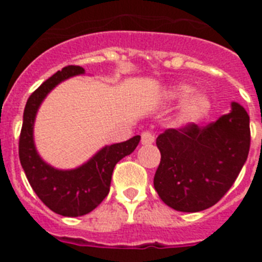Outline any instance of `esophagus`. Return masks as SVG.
Masks as SVG:
<instances>
[{"mask_svg":"<svg viewBox=\"0 0 262 262\" xmlns=\"http://www.w3.org/2000/svg\"><path fill=\"white\" fill-rule=\"evenodd\" d=\"M155 142V136L149 131H144L142 134V144H152Z\"/></svg>","mask_w":262,"mask_h":262,"instance_id":"1","label":"esophagus"}]
</instances>
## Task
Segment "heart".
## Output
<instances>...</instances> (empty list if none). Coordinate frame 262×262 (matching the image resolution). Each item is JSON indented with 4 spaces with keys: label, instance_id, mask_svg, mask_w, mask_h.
Returning <instances> with one entry per match:
<instances>
[{
    "label": "heart",
    "instance_id": "b5f03b06",
    "mask_svg": "<svg viewBox=\"0 0 262 262\" xmlns=\"http://www.w3.org/2000/svg\"><path fill=\"white\" fill-rule=\"evenodd\" d=\"M191 92V86L186 84H176L166 88L163 92V98L166 102H176L184 98L178 110V119L184 123H191L201 119L209 111L210 99L203 92Z\"/></svg>",
    "mask_w": 262,
    "mask_h": 262
}]
</instances>
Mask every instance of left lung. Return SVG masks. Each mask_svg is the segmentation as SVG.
<instances>
[{
    "instance_id": "1",
    "label": "left lung",
    "mask_w": 262,
    "mask_h": 262,
    "mask_svg": "<svg viewBox=\"0 0 262 262\" xmlns=\"http://www.w3.org/2000/svg\"><path fill=\"white\" fill-rule=\"evenodd\" d=\"M249 117L240 103L207 126L190 123L156 139L161 161L154 186L165 205L182 212L214 206L230 190L247 161Z\"/></svg>"
}]
</instances>
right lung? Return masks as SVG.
<instances>
[{
	"mask_svg": "<svg viewBox=\"0 0 262 262\" xmlns=\"http://www.w3.org/2000/svg\"><path fill=\"white\" fill-rule=\"evenodd\" d=\"M85 69L68 66L45 81L27 99L19 136V160L32 190L40 201L62 216H82L93 211L110 191L111 176L119 160L135 151L140 142L136 135L129 140L105 145L86 163L73 169H57L47 164L38 154L34 142V124L38 110L55 86Z\"/></svg>",
	"mask_w": 262,
	"mask_h": 262,
	"instance_id": "add662e5",
	"label": "right lung"
}]
</instances>
